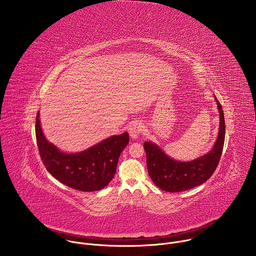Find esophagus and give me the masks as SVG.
Wrapping results in <instances>:
<instances>
[{
  "label": "esophagus",
  "instance_id": "obj_1",
  "mask_svg": "<svg viewBox=\"0 0 256 256\" xmlns=\"http://www.w3.org/2000/svg\"><path fill=\"white\" fill-rule=\"evenodd\" d=\"M142 130H144V126L138 122H134L128 126V132L132 138H138L142 132Z\"/></svg>",
  "mask_w": 256,
  "mask_h": 256
}]
</instances>
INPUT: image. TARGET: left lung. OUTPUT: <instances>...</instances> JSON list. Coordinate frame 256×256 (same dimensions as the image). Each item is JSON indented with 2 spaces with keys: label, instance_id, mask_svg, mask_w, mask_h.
I'll list each match as a JSON object with an SVG mask.
<instances>
[{
  "label": "left lung",
  "instance_id": "8db88e82",
  "mask_svg": "<svg viewBox=\"0 0 256 256\" xmlns=\"http://www.w3.org/2000/svg\"><path fill=\"white\" fill-rule=\"evenodd\" d=\"M220 114L218 134L212 149L206 155L188 162H179L166 155L152 142H144L147 168L154 184L164 192L190 190L206 182L216 170L221 159L225 142V118L221 103L214 96Z\"/></svg>",
  "mask_w": 256,
  "mask_h": 256
}]
</instances>
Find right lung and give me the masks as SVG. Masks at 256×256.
<instances>
[{
  "instance_id": "obj_1",
  "label": "right lung",
  "mask_w": 256,
  "mask_h": 256,
  "mask_svg": "<svg viewBox=\"0 0 256 256\" xmlns=\"http://www.w3.org/2000/svg\"><path fill=\"white\" fill-rule=\"evenodd\" d=\"M35 134L40 158L48 171L64 186L80 192L100 190L112 181L120 155L130 140L126 132L83 152L64 153L46 138L40 126V112L36 116Z\"/></svg>"
}]
</instances>
